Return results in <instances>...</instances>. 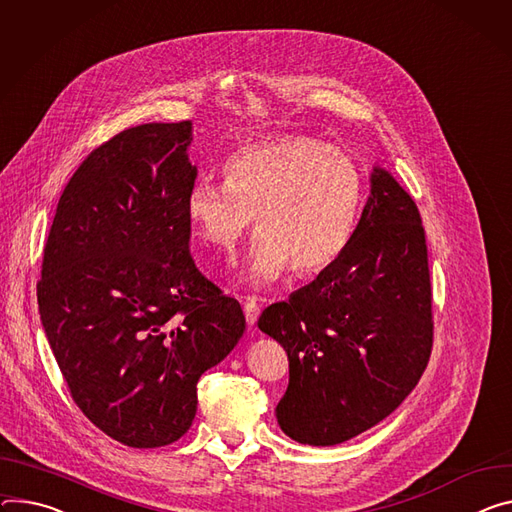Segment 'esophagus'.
Returning a JSON list of instances; mask_svg holds the SVG:
<instances>
[{
    "label": "esophagus",
    "instance_id": "34e87169",
    "mask_svg": "<svg viewBox=\"0 0 512 512\" xmlns=\"http://www.w3.org/2000/svg\"><path fill=\"white\" fill-rule=\"evenodd\" d=\"M245 318H247V324H249V327H253V324L257 322V318H259V306L255 304V300H247L245 302Z\"/></svg>",
    "mask_w": 512,
    "mask_h": 512
}]
</instances>
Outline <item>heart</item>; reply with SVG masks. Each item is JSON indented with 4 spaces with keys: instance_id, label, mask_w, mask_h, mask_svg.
<instances>
[{
    "instance_id": "heart-1",
    "label": "heart",
    "mask_w": 512,
    "mask_h": 512,
    "mask_svg": "<svg viewBox=\"0 0 512 512\" xmlns=\"http://www.w3.org/2000/svg\"><path fill=\"white\" fill-rule=\"evenodd\" d=\"M224 185L194 183L185 198L196 235L230 253L253 222L261 228L243 275L267 288L296 267L316 273L347 249L363 204L357 163L335 147L304 134L261 138L232 153Z\"/></svg>"
}]
</instances>
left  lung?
<instances>
[{
    "label": "left lung",
    "instance_id": "left-lung-1",
    "mask_svg": "<svg viewBox=\"0 0 512 512\" xmlns=\"http://www.w3.org/2000/svg\"><path fill=\"white\" fill-rule=\"evenodd\" d=\"M257 327L280 343L290 384L280 429L304 445H339L378 425L414 390L433 347L425 228L382 165L341 257Z\"/></svg>",
    "mask_w": 512,
    "mask_h": 512
}]
</instances>
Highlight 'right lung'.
I'll return each instance as SVG.
<instances>
[{
    "label": "right lung",
    "instance_id": "obj_1",
    "mask_svg": "<svg viewBox=\"0 0 512 512\" xmlns=\"http://www.w3.org/2000/svg\"><path fill=\"white\" fill-rule=\"evenodd\" d=\"M192 122L128 128L69 179L44 247L38 310L81 412L136 449L188 433L198 380L245 333L241 304L190 255Z\"/></svg>",
    "mask_w": 512,
    "mask_h": 512
}]
</instances>
